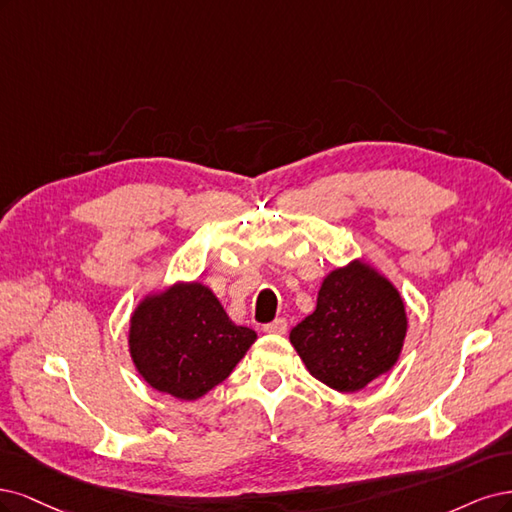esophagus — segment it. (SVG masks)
Here are the masks:
<instances>
[{
	"label": "esophagus",
	"mask_w": 512,
	"mask_h": 512,
	"mask_svg": "<svg viewBox=\"0 0 512 512\" xmlns=\"http://www.w3.org/2000/svg\"><path fill=\"white\" fill-rule=\"evenodd\" d=\"M263 332H266V334H285L287 332V319H276L268 325H263Z\"/></svg>",
	"instance_id": "esophagus-1"
}]
</instances>
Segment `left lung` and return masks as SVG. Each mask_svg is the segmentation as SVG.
Here are the masks:
<instances>
[{
    "instance_id": "obj_1",
    "label": "left lung",
    "mask_w": 512,
    "mask_h": 512,
    "mask_svg": "<svg viewBox=\"0 0 512 512\" xmlns=\"http://www.w3.org/2000/svg\"><path fill=\"white\" fill-rule=\"evenodd\" d=\"M406 329L400 291L368 263L351 261L323 278L315 312L289 340L317 381L353 393L393 368Z\"/></svg>"
}]
</instances>
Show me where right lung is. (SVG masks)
Listing matches in <instances>:
<instances>
[{
    "instance_id": "add662e5",
    "label": "right lung",
    "mask_w": 512,
    "mask_h": 512,
    "mask_svg": "<svg viewBox=\"0 0 512 512\" xmlns=\"http://www.w3.org/2000/svg\"><path fill=\"white\" fill-rule=\"evenodd\" d=\"M255 340L253 329L229 319L202 283L146 295L129 323V353L140 376L187 402L223 383Z\"/></svg>"
}]
</instances>
